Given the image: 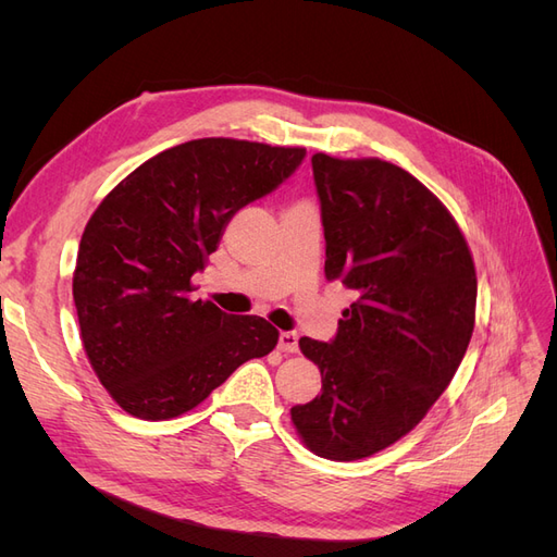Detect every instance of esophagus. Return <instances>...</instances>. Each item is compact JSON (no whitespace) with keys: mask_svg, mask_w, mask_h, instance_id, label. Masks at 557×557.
Here are the masks:
<instances>
[{"mask_svg":"<svg viewBox=\"0 0 557 557\" xmlns=\"http://www.w3.org/2000/svg\"><path fill=\"white\" fill-rule=\"evenodd\" d=\"M297 339L299 336L295 332H281L278 334V350L281 352H297Z\"/></svg>","mask_w":557,"mask_h":557,"instance_id":"obj_1","label":"esophagus"}]
</instances>
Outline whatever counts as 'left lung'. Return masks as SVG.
<instances>
[{
	"label": "left lung",
	"instance_id": "1",
	"mask_svg": "<svg viewBox=\"0 0 557 557\" xmlns=\"http://www.w3.org/2000/svg\"><path fill=\"white\" fill-rule=\"evenodd\" d=\"M325 227V276L356 293L334 342L301 336L323 391L290 409L320 458H369L409 434L465 358L476 269L442 199L379 158H311Z\"/></svg>",
	"mask_w": 557,
	"mask_h": 557
}]
</instances>
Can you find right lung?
I'll return each mask as SVG.
<instances>
[{"label":"right lung","instance_id":"add662e5","mask_svg":"<svg viewBox=\"0 0 557 557\" xmlns=\"http://www.w3.org/2000/svg\"><path fill=\"white\" fill-rule=\"evenodd\" d=\"M307 148L195 139L127 174L83 230L74 305L81 342L111 399L134 418L193 411L250 358L278 344L260 315L193 299L230 218L288 178Z\"/></svg>","mask_w":557,"mask_h":557}]
</instances>
